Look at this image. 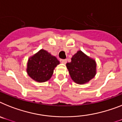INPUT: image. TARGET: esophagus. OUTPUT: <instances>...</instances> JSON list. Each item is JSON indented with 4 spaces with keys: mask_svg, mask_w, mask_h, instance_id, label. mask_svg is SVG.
I'll return each mask as SVG.
<instances>
[{
    "mask_svg": "<svg viewBox=\"0 0 122 122\" xmlns=\"http://www.w3.org/2000/svg\"><path fill=\"white\" fill-rule=\"evenodd\" d=\"M60 62L63 64H66L67 63V60L66 59H60Z\"/></svg>",
    "mask_w": 122,
    "mask_h": 122,
    "instance_id": "1",
    "label": "esophagus"
}]
</instances>
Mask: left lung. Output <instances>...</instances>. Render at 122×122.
Masks as SVG:
<instances>
[{
    "label": "left lung",
    "instance_id": "8db88e82",
    "mask_svg": "<svg viewBox=\"0 0 122 122\" xmlns=\"http://www.w3.org/2000/svg\"><path fill=\"white\" fill-rule=\"evenodd\" d=\"M66 67L72 80L78 84L89 82L97 73L96 60L81 50L72 56L71 62L67 63Z\"/></svg>",
    "mask_w": 122,
    "mask_h": 122
}]
</instances>
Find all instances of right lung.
Here are the masks:
<instances>
[{
	"label": "right lung",
	"mask_w": 122,
	"mask_h": 122,
	"mask_svg": "<svg viewBox=\"0 0 122 122\" xmlns=\"http://www.w3.org/2000/svg\"><path fill=\"white\" fill-rule=\"evenodd\" d=\"M59 63L55 56L41 49L28 58L26 72L35 81L45 82L51 79L54 69Z\"/></svg>",
	"instance_id": "right-lung-1"
}]
</instances>
